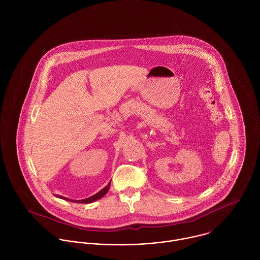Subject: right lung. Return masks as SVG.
<instances>
[{"label": "right lung", "mask_w": 260, "mask_h": 260, "mask_svg": "<svg viewBox=\"0 0 260 260\" xmlns=\"http://www.w3.org/2000/svg\"><path fill=\"white\" fill-rule=\"evenodd\" d=\"M110 183H111V181L107 184V186H105L102 190H100L98 193H96L95 195H93V196H91V197H88V198H86V199H82V200H73V199H69V198H66V197L61 196V195H58L57 197H59V198H61V199H64V200H67V201H70V202H75V203H86V204H88V203H92V202H94V201H96V200H98V199L102 198V197H103V196L108 192L109 187H110Z\"/></svg>", "instance_id": "right-lung-1"}]
</instances>
